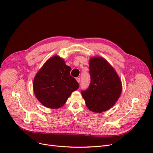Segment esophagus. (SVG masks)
Masks as SVG:
<instances>
[{"label": "esophagus", "mask_w": 153, "mask_h": 153, "mask_svg": "<svg viewBox=\"0 0 153 153\" xmlns=\"http://www.w3.org/2000/svg\"><path fill=\"white\" fill-rule=\"evenodd\" d=\"M76 80L79 83V82H80V78H79V77H77V78H76Z\"/></svg>", "instance_id": "esophagus-1"}]
</instances>
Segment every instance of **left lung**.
I'll use <instances>...</instances> for the list:
<instances>
[{
	"label": "left lung",
	"instance_id": "8db88e82",
	"mask_svg": "<svg viewBox=\"0 0 153 153\" xmlns=\"http://www.w3.org/2000/svg\"><path fill=\"white\" fill-rule=\"evenodd\" d=\"M88 88L81 91L88 109L102 113L113 106L122 92L121 81L116 71L102 57L90 58Z\"/></svg>",
	"mask_w": 153,
	"mask_h": 153
}]
</instances>
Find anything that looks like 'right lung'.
Instances as JSON below:
<instances>
[{"label":"right lung","mask_w":153,"mask_h":153,"mask_svg":"<svg viewBox=\"0 0 153 153\" xmlns=\"http://www.w3.org/2000/svg\"><path fill=\"white\" fill-rule=\"evenodd\" d=\"M71 69L63 59L54 56L38 71L34 79L33 90L36 98L44 106L61 108L72 92L78 89L79 83L70 75Z\"/></svg>","instance_id":"obj_1"}]
</instances>
